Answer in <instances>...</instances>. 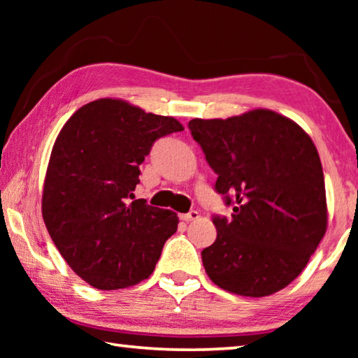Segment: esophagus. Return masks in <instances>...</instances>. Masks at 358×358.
<instances>
[{"mask_svg": "<svg viewBox=\"0 0 358 358\" xmlns=\"http://www.w3.org/2000/svg\"><path fill=\"white\" fill-rule=\"evenodd\" d=\"M197 217H199V211H196V210H191L189 213H185V215H181V220H183L185 222L196 221Z\"/></svg>", "mask_w": 358, "mask_h": 358, "instance_id": "34e87169", "label": "esophagus"}]
</instances>
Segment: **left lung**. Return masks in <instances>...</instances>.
<instances>
[{
	"instance_id": "obj_1",
	"label": "left lung",
	"mask_w": 358,
	"mask_h": 358,
	"mask_svg": "<svg viewBox=\"0 0 358 358\" xmlns=\"http://www.w3.org/2000/svg\"><path fill=\"white\" fill-rule=\"evenodd\" d=\"M217 175L215 191L232 216H213L215 243L202 251L216 286L266 296L292 282L327 230L325 183L311 137L266 108L227 120L189 121Z\"/></svg>"
}]
</instances>
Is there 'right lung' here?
<instances>
[{"instance_id":"obj_1","label":"right lung","mask_w":358,"mask_h":358,"mask_svg":"<svg viewBox=\"0 0 358 358\" xmlns=\"http://www.w3.org/2000/svg\"><path fill=\"white\" fill-rule=\"evenodd\" d=\"M183 131L172 117L98 99L66 121L48 161L42 216L66 262L90 286L115 290L153 273L178 216L132 191L157 138Z\"/></svg>"}]
</instances>
